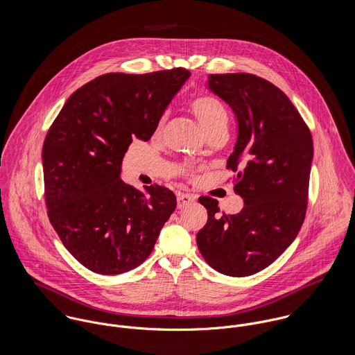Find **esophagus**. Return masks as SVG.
<instances>
[{"mask_svg":"<svg viewBox=\"0 0 355 355\" xmlns=\"http://www.w3.org/2000/svg\"><path fill=\"white\" fill-rule=\"evenodd\" d=\"M193 201H196V197L191 196V194H186V193H179L178 194V206L179 207H183V206H186V205H189Z\"/></svg>","mask_w":355,"mask_h":355,"instance_id":"34e87169","label":"esophagus"}]
</instances>
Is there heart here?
Segmentation results:
<instances>
[{
	"label": "heart",
	"mask_w": 355,
	"mask_h": 355,
	"mask_svg": "<svg viewBox=\"0 0 355 355\" xmlns=\"http://www.w3.org/2000/svg\"><path fill=\"white\" fill-rule=\"evenodd\" d=\"M190 109L202 125L203 130L207 132V135L218 132V131H227L230 116L225 105L220 98L211 94H198L190 101ZM165 116H161L155 132L159 134L164 128Z\"/></svg>",
	"instance_id": "heart-1"
}]
</instances>
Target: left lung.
Here are the masks:
<instances>
[{
	"label": "left lung",
	"instance_id": "1",
	"mask_svg": "<svg viewBox=\"0 0 355 355\" xmlns=\"http://www.w3.org/2000/svg\"><path fill=\"white\" fill-rule=\"evenodd\" d=\"M207 85L236 114L238 139L227 168L238 172L234 190L245 206L218 214V202L201 197L207 221L197 245L214 270L245 277L277 259L304 224L313 139L297 107L270 82L253 73H214Z\"/></svg>",
	"mask_w": 355,
	"mask_h": 355
}]
</instances>
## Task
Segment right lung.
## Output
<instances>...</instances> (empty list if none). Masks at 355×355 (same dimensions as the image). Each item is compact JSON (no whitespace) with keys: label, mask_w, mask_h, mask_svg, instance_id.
Returning <instances> with one entry per match:
<instances>
[{"label":"right lung","mask_w":355,"mask_h":355,"mask_svg":"<svg viewBox=\"0 0 355 355\" xmlns=\"http://www.w3.org/2000/svg\"><path fill=\"white\" fill-rule=\"evenodd\" d=\"M190 72L105 73L78 89L44 142L48 216L65 249L100 275L139 266L176 207L164 186L145 193L120 179L134 138L149 141Z\"/></svg>","instance_id":"right-lung-1"}]
</instances>
